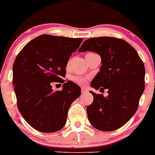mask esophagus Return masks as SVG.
<instances>
[{
  "label": "esophagus",
  "mask_w": 155,
  "mask_h": 155,
  "mask_svg": "<svg viewBox=\"0 0 155 155\" xmlns=\"http://www.w3.org/2000/svg\"><path fill=\"white\" fill-rule=\"evenodd\" d=\"M81 91H82V94H86V93L88 92V91H87V89L86 88V87H82Z\"/></svg>",
  "instance_id": "obj_1"
}]
</instances>
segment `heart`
<instances>
[{
  "mask_svg": "<svg viewBox=\"0 0 155 155\" xmlns=\"http://www.w3.org/2000/svg\"><path fill=\"white\" fill-rule=\"evenodd\" d=\"M72 80H73L75 83H78L79 85H84L87 81V78L86 77H83V76H74L72 77Z\"/></svg>",
  "mask_w": 155,
  "mask_h": 155,
  "instance_id": "obj_1",
  "label": "heart"
}]
</instances>
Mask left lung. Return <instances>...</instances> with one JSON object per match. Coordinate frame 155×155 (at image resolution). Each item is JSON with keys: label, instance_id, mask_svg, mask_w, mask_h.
<instances>
[{"label": "left lung", "instance_id": "8db88e82", "mask_svg": "<svg viewBox=\"0 0 155 155\" xmlns=\"http://www.w3.org/2000/svg\"><path fill=\"white\" fill-rule=\"evenodd\" d=\"M87 51L97 53L101 58L100 71L91 87L100 91L107 89L108 94L104 97L90 91L94 101L87 107L88 119L101 131L118 130L137 111L145 88L144 64L137 51L121 39L90 38L79 49V52Z\"/></svg>", "mask_w": 155, "mask_h": 155}]
</instances>
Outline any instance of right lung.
I'll list each match as a JSON object with an SVG mask.
<instances>
[{
    "mask_svg": "<svg viewBox=\"0 0 155 155\" xmlns=\"http://www.w3.org/2000/svg\"><path fill=\"white\" fill-rule=\"evenodd\" d=\"M82 38L44 34L28 43L13 64V84L19 112L33 129L42 133L61 130L68 111L81 94L73 82L67 81L62 91H54V82L64 83L65 68Z\"/></svg>",
    "mask_w": 155,
    "mask_h": 155,
    "instance_id": "obj_1",
    "label": "right lung"
}]
</instances>
